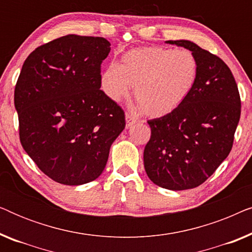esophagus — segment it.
I'll use <instances>...</instances> for the list:
<instances>
[{"label": "esophagus", "instance_id": "34e87169", "mask_svg": "<svg viewBox=\"0 0 252 252\" xmlns=\"http://www.w3.org/2000/svg\"><path fill=\"white\" fill-rule=\"evenodd\" d=\"M136 122H137L136 117L130 115V113H126V127L127 128H129V127L132 126L133 124H135Z\"/></svg>", "mask_w": 252, "mask_h": 252}]
</instances>
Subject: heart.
<instances>
[{
  "mask_svg": "<svg viewBox=\"0 0 252 252\" xmlns=\"http://www.w3.org/2000/svg\"><path fill=\"white\" fill-rule=\"evenodd\" d=\"M198 78V63L187 49L142 47L124 55L122 64L112 63L101 75V87L115 102L134 97L149 116H161L188 97Z\"/></svg>",
  "mask_w": 252,
  "mask_h": 252,
  "instance_id": "b5f03b06",
  "label": "heart"
}]
</instances>
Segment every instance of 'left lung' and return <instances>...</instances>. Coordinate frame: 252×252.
I'll return each instance as SVG.
<instances>
[{"mask_svg":"<svg viewBox=\"0 0 252 252\" xmlns=\"http://www.w3.org/2000/svg\"><path fill=\"white\" fill-rule=\"evenodd\" d=\"M166 43L194 54L198 78L178 108L148 120L151 136L143 161L155 185L185 190L202 185L229 155L241 116V98L232 72L218 56L188 40Z\"/></svg>","mask_w":252,"mask_h":252,"instance_id":"1","label":"left lung"}]
</instances>
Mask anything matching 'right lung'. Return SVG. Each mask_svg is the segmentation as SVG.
Returning <instances> with one entry per match:
<instances>
[{
	"mask_svg": "<svg viewBox=\"0 0 252 252\" xmlns=\"http://www.w3.org/2000/svg\"><path fill=\"white\" fill-rule=\"evenodd\" d=\"M104 37L75 34L37 47L15 87L20 143L54 181L79 186L97 179L110 147L125 128V113L101 91Z\"/></svg>",
	"mask_w": 252,
	"mask_h": 252,
	"instance_id": "obj_1",
	"label": "right lung"
}]
</instances>
